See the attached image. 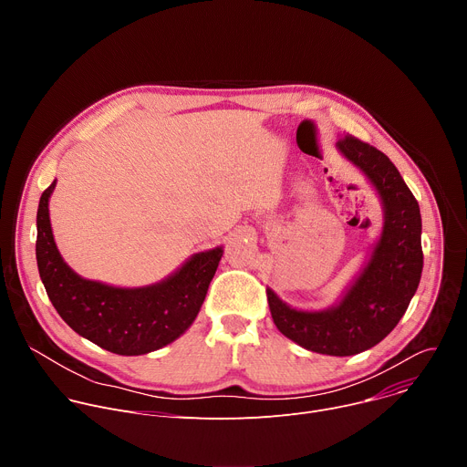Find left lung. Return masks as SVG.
Instances as JSON below:
<instances>
[{
  "instance_id": "obj_1",
  "label": "left lung",
  "mask_w": 467,
  "mask_h": 467,
  "mask_svg": "<svg viewBox=\"0 0 467 467\" xmlns=\"http://www.w3.org/2000/svg\"><path fill=\"white\" fill-rule=\"evenodd\" d=\"M337 148L369 179L380 197V238L337 305L297 310L272 288L265 294L274 323L286 338L314 353L351 357L384 340L418 290L423 270L421 214L410 188L382 151L351 135L342 137Z\"/></svg>"
}]
</instances>
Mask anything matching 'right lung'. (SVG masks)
Returning <instances> with one entry per match:
<instances>
[{
    "instance_id": "right-lung-1",
    "label": "right lung",
    "mask_w": 467,
    "mask_h": 467,
    "mask_svg": "<svg viewBox=\"0 0 467 467\" xmlns=\"http://www.w3.org/2000/svg\"><path fill=\"white\" fill-rule=\"evenodd\" d=\"M53 181L36 213L38 274L58 316L92 344L125 357L157 351L193 323L218 270L223 247L192 254L161 283L118 288L78 275L57 249L49 223Z\"/></svg>"
}]
</instances>
